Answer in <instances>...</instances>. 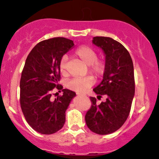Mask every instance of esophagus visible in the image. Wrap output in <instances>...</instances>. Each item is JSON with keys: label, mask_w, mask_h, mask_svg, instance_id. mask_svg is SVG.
<instances>
[{"label": "esophagus", "mask_w": 159, "mask_h": 159, "mask_svg": "<svg viewBox=\"0 0 159 159\" xmlns=\"http://www.w3.org/2000/svg\"><path fill=\"white\" fill-rule=\"evenodd\" d=\"M77 95H82L81 94H77Z\"/></svg>", "instance_id": "obj_1"}]
</instances>
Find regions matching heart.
<instances>
[{"instance_id": "heart-1", "label": "heart", "mask_w": 159, "mask_h": 159, "mask_svg": "<svg viewBox=\"0 0 159 159\" xmlns=\"http://www.w3.org/2000/svg\"><path fill=\"white\" fill-rule=\"evenodd\" d=\"M75 54L82 61L88 65L91 72L96 75H103L105 70V65L103 62L97 61L98 54L94 49L88 46H82L76 50ZM67 56H64L60 61V71L64 75L67 74ZM93 84L94 78L92 76H86L73 78L68 82L67 86L69 89L77 93H84Z\"/></svg>"}]
</instances>
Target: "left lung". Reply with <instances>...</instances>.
Instances as JSON below:
<instances>
[{"mask_svg": "<svg viewBox=\"0 0 159 159\" xmlns=\"http://www.w3.org/2000/svg\"><path fill=\"white\" fill-rule=\"evenodd\" d=\"M92 43L103 51L105 70L103 80L93 91L106 101L97 104L90 97L92 106L85 115L89 129L98 134L113 133L129 116L134 95V66L131 56L121 43L107 37H95Z\"/></svg>", "mask_w": 159, "mask_h": 159, "instance_id": "left-lung-1", "label": "left lung"}]
</instances>
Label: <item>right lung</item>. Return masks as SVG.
<instances>
[{"instance_id": "obj_1", "label": "right lung", "mask_w": 159, "mask_h": 159, "mask_svg": "<svg viewBox=\"0 0 159 159\" xmlns=\"http://www.w3.org/2000/svg\"><path fill=\"white\" fill-rule=\"evenodd\" d=\"M75 46L72 40L54 38L41 41L26 59L20 80V104L27 123L39 133L51 134L60 130L66 111L76 93L58 85L60 61ZM57 87L63 95L54 100L51 91Z\"/></svg>"}]
</instances>
